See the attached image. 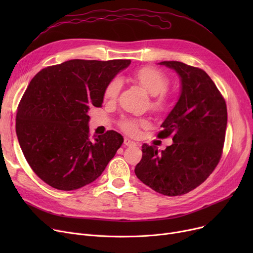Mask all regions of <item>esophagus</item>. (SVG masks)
<instances>
[{
    "label": "esophagus",
    "instance_id": "34e87169",
    "mask_svg": "<svg viewBox=\"0 0 253 253\" xmlns=\"http://www.w3.org/2000/svg\"><path fill=\"white\" fill-rule=\"evenodd\" d=\"M124 144L127 145V147H134V145H138V143H136L135 141L131 140V139H129L127 137L124 138Z\"/></svg>",
    "mask_w": 253,
    "mask_h": 253
}]
</instances>
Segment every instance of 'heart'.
I'll return each instance as SVG.
<instances>
[{"label":"heart","instance_id":"heart-1","mask_svg":"<svg viewBox=\"0 0 253 253\" xmlns=\"http://www.w3.org/2000/svg\"><path fill=\"white\" fill-rule=\"evenodd\" d=\"M133 82L141 87L145 92L152 96L151 108L161 113L165 111L168 105L169 97L166 89L169 85L168 78L160 70L145 66L134 73L132 77ZM122 89V81L118 78L113 79L104 89V98L109 101H116ZM148 125L145 120L124 119L121 122V128L128 134L135 135L138 133V128Z\"/></svg>","mask_w":253,"mask_h":253}]
</instances>
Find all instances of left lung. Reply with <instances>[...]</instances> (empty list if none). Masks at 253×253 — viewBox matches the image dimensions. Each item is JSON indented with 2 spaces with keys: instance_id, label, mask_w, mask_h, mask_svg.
Returning a JSON list of instances; mask_svg holds the SVG:
<instances>
[{
  "instance_id": "left-lung-1",
  "label": "left lung",
  "mask_w": 253,
  "mask_h": 253,
  "mask_svg": "<svg viewBox=\"0 0 253 253\" xmlns=\"http://www.w3.org/2000/svg\"><path fill=\"white\" fill-rule=\"evenodd\" d=\"M159 64L174 70L180 79V95L159 132L172 135L164 151L147 143L135 166L140 181L166 196H180L204 182L218 164L228 123L227 104L210 77L201 69L179 61Z\"/></svg>"
}]
</instances>
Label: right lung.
<instances>
[{
    "instance_id": "obj_1",
    "label": "right lung",
    "mask_w": 253,
    "mask_h": 253,
    "mask_svg": "<svg viewBox=\"0 0 253 253\" xmlns=\"http://www.w3.org/2000/svg\"><path fill=\"white\" fill-rule=\"evenodd\" d=\"M130 63L73 59L33 78L18 105L16 134L26 161L50 187L73 191L93 182L122 145L114 130L90 138L88 113Z\"/></svg>"
}]
</instances>
